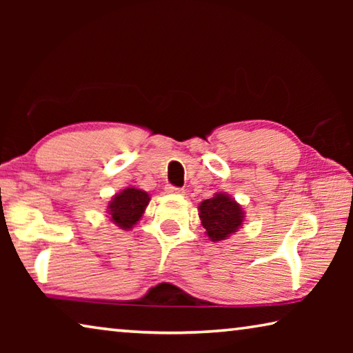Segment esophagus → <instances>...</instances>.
Masks as SVG:
<instances>
[{
	"label": "esophagus",
	"instance_id": "1",
	"mask_svg": "<svg viewBox=\"0 0 353 353\" xmlns=\"http://www.w3.org/2000/svg\"><path fill=\"white\" fill-rule=\"evenodd\" d=\"M166 193L182 194V193H183V190H182V188H177V187H174V185H168V187H166Z\"/></svg>",
	"mask_w": 353,
	"mask_h": 353
}]
</instances>
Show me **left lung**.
<instances>
[{"instance_id":"8db88e82","label":"left lung","mask_w":353,"mask_h":353,"mask_svg":"<svg viewBox=\"0 0 353 353\" xmlns=\"http://www.w3.org/2000/svg\"><path fill=\"white\" fill-rule=\"evenodd\" d=\"M201 224L210 241H223L240 229L244 221L241 205L229 194L216 193L199 204Z\"/></svg>"}]
</instances>
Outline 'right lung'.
I'll return each mask as SVG.
<instances>
[{"label":"right lung","mask_w":353,"mask_h":353,"mask_svg":"<svg viewBox=\"0 0 353 353\" xmlns=\"http://www.w3.org/2000/svg\"><path fill=\"white\" fill-rule=\"evenodd\" d=\"M149 201L151 198L146 191L128 187L113 196L107 207V213L113 224L124 230H130L143 216Z\"/></svg>","instance_id":"obj_1"}]
</instances>
